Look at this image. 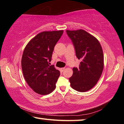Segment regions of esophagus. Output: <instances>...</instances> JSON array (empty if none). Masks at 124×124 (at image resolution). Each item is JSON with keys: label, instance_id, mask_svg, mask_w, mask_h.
I'll return each instance as SVG.
<instances>
[{"label": "esophagus", "instance_id": "34e87169", "mask_svg": "<svg viewBox=\"0 0 124 124\" xmlns=\"http://www.w3.org/2000/svg\"><path fill=\"white\" fill-rule=\"evenodd\" d=\"M65 70V68H60V70H61V71H63L64 70Z\"/></svg>", "mask_w": 124, "mask_h": 124}]
</instances>
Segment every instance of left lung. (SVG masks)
<instances>
[{
  "mask_svg": "<svg viewBox=\"0 0 124 124\" xmlns=\"http://www.w3.org/2000/svg\"><path fill=\"white\" fill-rule=\"evenodd\" d=\"M71 40L77 59L81 61L79 67L74 68L69 78L70 85L75 90L85 92L97 83L104 68V55L97 39L83 30H67Z\"/></svg>",
  "mask_w": 124,
  "mask_h": 124,
  "instance_id": "obj_1",
  "label": "left lung"
}]
</instances>
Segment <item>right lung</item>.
Returning <instances> with one entry per match:
<instances>
[{"label": "right lung", "mask_w": 124, "mask_h": 124, "mask_svg": "<svg viewBox=\"0 0 124 124\" xmlns=\"http://www.w3.org/2000/svg\"><path fill=\"white\" fill-rule=\"evenodd\" d=\"M63 31H45L31 39L24 49L21 67L27 83L41 95L52 93L60 75L54 65H50L55 46Z\"/></svg>", "instance_id": "right-lung-1"}]
</instances>
